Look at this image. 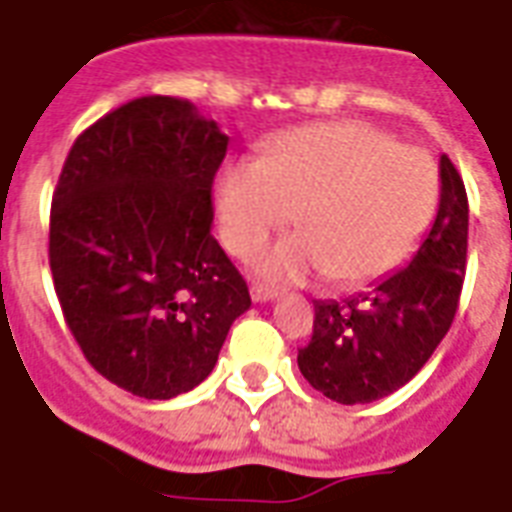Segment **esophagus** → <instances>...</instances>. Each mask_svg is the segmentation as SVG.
I'll return each instance as SVG.
<instances>
[{
    "label": "esophagus",
    "mask_w": 512,
    "mask_h": 512,
    "mask_svg": "<svg viewBox=\"0 0 512 512\" xmlns=\"http://www.w3.org/2000/svg\"><path fill=\"white\" fill-rule=\"evenodd\" d=\"M252 301L255 304H266V301H274L276 298V290H268V287H260V285H252Z\"/></svg>",
    "instance_id": "obj_1"
}]
</instances>
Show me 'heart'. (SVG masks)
Here are the masks:
<instances>
[{"instance_id":"heart-1","label":"heart","mask_w":512,"mask_h":512,"mask_svg":"<svg viewBox=\"0 0 512 512\" xmlns=\"http://www.w3.org/2000/svg\"><path fill=\"white\" fill-rule=\"evenodd\" d=\"M439 198L429 154L363 121H323L279 135L260 160L219 170V233L238 257L290 222L298 236L268 246L255 271L295 285L323 274L361 287L391 274L426 233Z\"/></svg>"}]
</instances>
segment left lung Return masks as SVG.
Masks as SVG:
<instances>
[{
  "label": "left lung",
  "mask_w": 512,
  "mask_h": 512,
  "mask_svg": "<svg viewBox=\"0 0 512 512\" xmlns=\"http://www.w3.org/2000/svg\"><path fill=\"white\" fill-rule=\"evenodd\" d=\"M467 230V189L442 154L437 217L410 263L344 304L314 301L312 342L298 350V369L314 391L339 404H369L423 369L456 317Z\"/></svg>",
  "instance_id": "left-lung-1"
}]
</instances>
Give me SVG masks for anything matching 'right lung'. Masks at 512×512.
Returning a JSON list of instances; mask_svg holds the SVG:
<instances>
[{
  "label": "right lung",
  "mask_w": 512,
  "mask_h": 512,
  "mask_svg": "<svg viewBox=\"0 0 512 512\" xmlns=\"http://www.w3.org/2000/svg\"><path fill=\"white\" fill-rule=\"evenodd\" d=\"M217 121L140 97L94 121L67 154L51 206V274L94 369L140 399L192 391L217 366L246 282L211 236Z\"/></svg>",
  "instance_id": "obj_1"
}]
</instances>
